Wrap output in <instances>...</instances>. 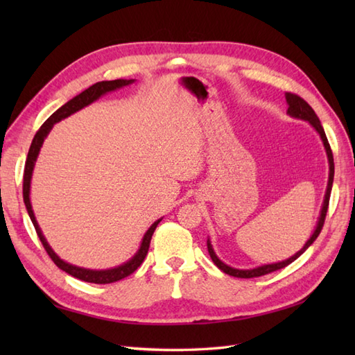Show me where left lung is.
<instances>
[{"label":"left lung","instance_id":"obj_1","mask_svg":"<svg viewBox=\"0 0 355 355\" xmlns=\"http://www.w3.org/2000/svg\"><path fill=\"white\" fill-rule=\"evenodd\" d=\"M286 97V103H288V114L293 116V117H297V119H302V120H306V122H310L314 128L315 131H318L320 134V137L323 140V145H325V149H327V154H328V160H329V180H328V187H327V193H325V201H323V207H322V214H320V218H319V224L318 227H315V232L313 233V236L306 241V244L304 245V248L300 252H297L294 256H291L290 259L286 261H282V262H277V263H270V266H262V267H258V268H253V270H236V268H232L229 266H225L224 262H221L220 259L216 258V254L214 253V248L212 245H210V243L207 241V250H209V254L210 258H212L215 266L223 270L225 275H230V276H235V277H243V279H250V277H259V276H263V275H268V273H273V271L276 270H281L286 266H290L291 262L296 261L300 254H302L308 247H310L315 239H318V236L320 235L322 232V227L323 224H325V218H327V212H328V206H329V195H331V189H333V180H334V158H333V150H331V146L328 143V139H327V134L325 131H323V126L320 125V120L319 117L315 116L314 110L308 105L302 97L294 94V93H286L285 94Z\"/></svg>","mask_w":355,"mask_h":355}]
</instances>
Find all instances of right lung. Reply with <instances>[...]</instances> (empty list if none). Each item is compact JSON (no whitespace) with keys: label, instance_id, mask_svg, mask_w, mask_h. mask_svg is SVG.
Returning <instances> with one entry per match:
<instances>
[{"label":"right lung","instance_id":"right-lung-1","mask_svg":"<svg viewBox=\"0 0 355 355\" xmlns=\"http://www.w3.org/2000/svg\"><path fill=\"white\" fill-rule=\"evenodd\" d=\"M131 82H132V79L131 80L116 79V80L97 82V84L87 88L85 92H82L76 97H73L71 101H69L65 105H62L61 108L53 112V114L47 120H45V122L41 125L40 130H37V132L35 134V137L32 140V145H30L28 154H27L26 166H24V182H22V197H24V202H26L28 216H30V220H32L33 225H35V230L37 233V238H40L41 244L45 248V252H47V254L50 256V259L55 262L59 268L64 270L65 273L71 275L73 277H78V279H80V281L92 282V284H112V282L120 281V279H123V277H128L130 275H132L134 271L141 266V262L145 261L146 254H148V250H149L150 238H153L154 230L157 227V224L160 223V220L155 221L153 225H150L149 230L146 232L145 238H143V241H141L140 250L137 252V254H135L130 262L123 263V266H120L117 268H111V270H103V271H94V270H85V268L74 267V266H70V263L64 262L62 259H59L58 256L55 254V252H53L51 248H50V245L47 244V241H45V238L42 236L40 225H37V223L35 220L32 205H30V198H28V193H30V178H32V171H33V166H35V162H36V157H37V154H40V149L42 146V141L45 139V135L50 132L53 125H55L56 122H59V120L69 117L70 114H73V112H76V111L82 110L84 107H87V105L94 102L96 99H99L102 94L108 93V92H112V89H117L120 87L130 85Z\"/></svg>","mask_w":355,"mask_h":355}]
</instances>
